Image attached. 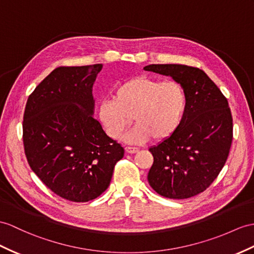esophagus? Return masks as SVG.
Listing matches in <instances>:
<instances>
[{
	"instance_id": "34e87169",
	"label": "esophagus",
	"mask_w": 254,
	"mask_h": 254,
	"mask_svg": "<svg viewBox=\"0 0 254 254\" xmlns=\"http://www.w3.org/2000/svg\"><path fill=\"white\" fill-rule=\"evenodd\" d=\"M126 152L129 154H134L139 152V148L138 147H134V146H127L126 147Z\"/></svg>"
}]
</instances>
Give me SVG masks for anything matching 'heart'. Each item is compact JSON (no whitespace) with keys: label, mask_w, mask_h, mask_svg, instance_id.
Wrapping results in <instances>:
<instances>
[{"label":"heart","mask_w":254,"mask_h":254,"mask_svg":"<svg viewBox=\"0 0 254 254\" xmlns=\"http://www.w3.org/2000/svg\"><path fill=\"white\" fill-rule=\"evenodd\" d=\"M187 104V92L180 83L139 76L120 85L113 99L101 101L98 115L114 140L121 138L132 117L135 125L126 134L127 142L143 143L151 138L164 141L180 126Z\"/></svg>","instance_id":"heart-1"}]
</instances>
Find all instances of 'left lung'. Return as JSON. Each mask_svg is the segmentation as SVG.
Here are the masks:
<instances>
[{
    "mask_svg": "<svg viewBox=\"0 0 254 254\" xmlns=\"http://www.w3.org/2000/svg\"><path fill=\"white\" fill-rule=\"evenodd\" d=\"M145 71L171 76L187 92L183 120L170 138L150 147L147 175L157 194L171 199L198 195L223 168L233 140L227 99L202 70L184 64H150Z\"/></svg>",
    "mask_w": 254,
    "mask_h": 254,
    "instance_id": "8db88e82",
    "label": "left lung"
}]
</instances>
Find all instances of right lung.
<instances>
[{
	"label": "right lung",
	"mask_w": 254,
	"mask_h": 254,
	"mask_svg": "<svg viewBox=\"0 0 254 254\" xmlns=\"http://www.w3.org/2000/svg\"><path fill=\"white\" fill-rule=\"evenodd\" d=\"M102 64L59 66L36 86L23 114L24 153L55 194L74 202L100 196L123 146L95 120L92 86Z\"/></svg>",
	"instance_id": "right-lung-1"
}]
</instances>
